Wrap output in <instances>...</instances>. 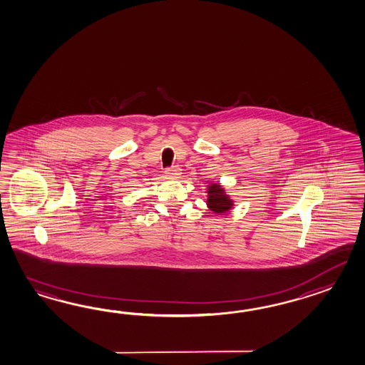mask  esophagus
I'll return each mask as SVG.
<instances>
[{
	"label": "esophagus",
	"mask_w": 365,
	"mask_h": 365,
	"mask_svg": "<svg viewBox=\"0 0 365 365\" xmlns=\"http://www.w3.org/2000/svg\"><path fill=\"white\" fill-rule=\"evenodd\" d=\"M180 173H181V170L178 167H172L165 170V176H168V178H178Z\"/></svg>",
	"instance_id": "obj_1"
}]
</instances>
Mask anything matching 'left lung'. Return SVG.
Wrapping results in <instances>:
<instances>
[{"label": "left lung", "mask_w": 365, "mask_h": 365, "mask_svg": "<svg viewBox=\"0 0 365 365\" xmlns=\"http://www.w3.org/2000/svg\"><path fill=\"white\" fill-rule=\"evenodd\" d=\"M207 207L215 214H225L234 207V200L230 197L227 190L220 182H210L207 185Z\"/></svg>", "instance_id": "1"}]
</instances>
